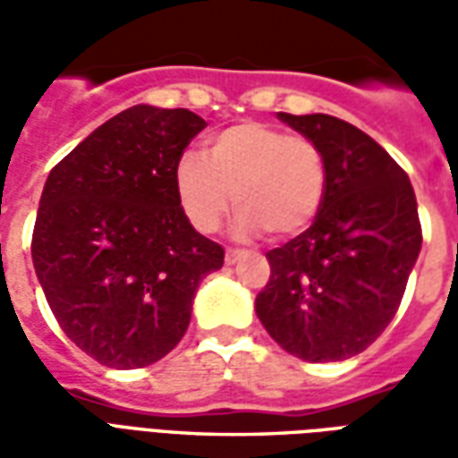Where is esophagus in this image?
I'll use <instances>...</instances> for the list:
<instances>
[{
    "label": "esophagus",
    "instance_id": "esophagus-1",
    "mask_svg": "<svg viewBox=\"0 0 458 458\" xmlns=\"http://www.w3.org/2000/svg\"><path fill=\"white\" fill-rule=\"evenodd\" d=\"M240 258H242L240 250H228V252H225V265H235Z\"/></svg>",
    "mask_w": 458,
    "mask_h": 458
}]
</instances>
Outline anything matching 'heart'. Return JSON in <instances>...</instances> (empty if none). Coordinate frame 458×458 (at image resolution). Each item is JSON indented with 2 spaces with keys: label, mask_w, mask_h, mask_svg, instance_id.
<instances>
[{
  "label": "heart",
  "mask_w": 458,
  "mask_h": 458,
  "mask_svg": "<svg viewBox=\"0 0 458 458\" xmlns=\"http://www.w3.org/2000/svg\"><path fill=\"white\" fill-rule=\"evenodd\" d=\"M327 161L307 137L265 122H242L208 141V159L183 151L174 169L176 199L199 233H216L233 199L235 235L294 238L317 220L327 196Z\"/></svg>",
  "instance_id": "heart-1"
}]
</instances>
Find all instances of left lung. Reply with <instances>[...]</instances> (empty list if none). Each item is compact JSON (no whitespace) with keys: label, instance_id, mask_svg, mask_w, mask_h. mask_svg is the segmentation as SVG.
<instances>
[{"label":"left lung","instance_id":"8db88e82","mask_svg":"<svg viewBox=\"0 0 458 458\" xmlns=\"http://www.w3.org/2000/svg\"><path fill=\"white\" fill-rule=\"evenodd\" d=\"M277 117L321 149L328 181L311 228L267 252L272 275L255 311L287 353L345 360L383 334L403 301L422 250L414 189L353 124L331 114Z\"/></svg>","mask_w":458,"mask_h":458}]
</instances>
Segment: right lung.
<instances>
[{
  "label": "right lung",
  "instance_id": "obj_1",
  "mask_svg": "<svg viewBox=\"0 0 458 458\" xmlns=\"http://www.w3.org/2000/svg\"><path fill=\"white\" fill-rule=\"evenodd\" d=\"M206 120L134 105L55 164L31 258L65 336L98 363L144 368L174 351L223 248L191 225L174 169Z\"/></svg>",
  "mask_w": 458,
  "mask_h": 458
}]
</instances>
